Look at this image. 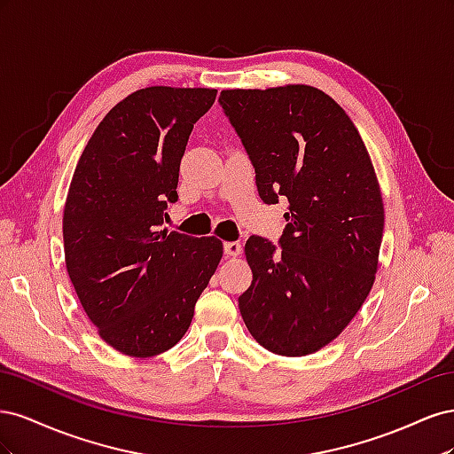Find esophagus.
<instances>
[{"label":"esophagus","instance_id":"1","mask_svg":"<svg viewBox=\"0 0 454 454\" xmlns=\"http://www.w3.org/2000/svg\"><path fill=\"white\" fill-rule=\"evenodd\" d=\"M223 252H225V255H229V257H237V255L242 252V246H240V242H237V240L223 242Z\"/></svg>","mask_w":454,"mask_h":454}]
</instances>
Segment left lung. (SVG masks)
<instances>
[{"instance_id": "1", "label": "left lung", "mask_w": 454, "mask_h": 454, "mask_svg": "<svg viewBox=\"0 0 454 454\" xmlns=\"http://www.w3.org/2000/svg\"><path fill=\"white\" fill-rule=\"evenodd\" d=\"M219 106L261 200L290 202L278 246L246 242L254 280L239 297L242 320L274 354H312L348 325L375 280L384 210L373 164L345 109L314 87L223 90Z\"/></svg>"}]
</instances>
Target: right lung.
I'll use <instances>...</instances> for the list:
<instances>
[{"label": "right lung", "mask_w": 454, "mask_h": 454, "mask_svg": "<svg viewBox=\"0 0 454 454\" xmlns=\"http://www.w3.org/2000/svg\"><path fill=\"white\" fill-rule=\"evenodd\" d=\"M214 89L147 87L109 112L81 155L64 208L70 280L109 347L147 358L172 348L223 254L215 237L159 231L195 122Z\"/></svg>", "instance_id": "add662e5"}]
</instances>
